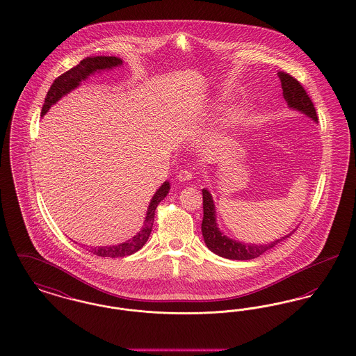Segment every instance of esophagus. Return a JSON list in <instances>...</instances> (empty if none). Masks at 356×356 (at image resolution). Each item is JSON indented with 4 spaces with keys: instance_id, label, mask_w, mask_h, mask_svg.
Returning a JSON list of instances; mask_svg holds the SVG:
<instances>
[{
    "instance_id": "esophagus-1",
    "label": "esophagus",
    "mask_w": 356,
    "mask_h": 356,
    "mask_svg": "<svg viewBox=\"0 0 356 356\" xmlns=\"http://www.w3.org/2000/svg\"><path fill=\"white\" fill-rule=\"evenodd\" d=\"M192 179V173L189 172V170H181L179 172V175H177V180L180 181V183H184V181H188V180H191Z\"/></svg>"
}]
</instances>
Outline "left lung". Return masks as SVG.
Listing matches in <instances>:
<instances>
[{
  "instance_id": "1",
  "label": "left lung",
  "mask_w": 356,
  "mask_h": 356,
  "mask_svg": "<svg viewBox=\"0 0 356 356\" xmlns=\"http://www.w3.org/2000/svg\"><path fill=\"white\" fill-rule=\"evenodd\" d=\"M277 76L280 79L282 89H283V97L287 102L288 106L291 109L305 113L309 119L318 121L315 106L311 102L309 96L307 95L303 85L286 72H279ZM203 211L202 232H203L204 243L212 252L219 254L221 257L231 259V260H251L254 257H259L266 251L273 248L280 241L291 236L295 231L293 229L291 234H288L282 238H277L272 243H268V244H259V245L257 244H245V243H240V241L229 238L224 234H221L220 229L218 228V222H216L215 204H213L211 193L205 188L203 189Z\"/></svg>"
}]
</instances>
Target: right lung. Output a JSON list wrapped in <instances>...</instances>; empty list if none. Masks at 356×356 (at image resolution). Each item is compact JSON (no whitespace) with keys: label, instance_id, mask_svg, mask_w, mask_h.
<instances>
[{"label":"right lung","instance_id":"right-lung-1","mask_svg":"<svg viewBox=\"0 0 356 356\" xmlns=\"http://www.w3.org/2000/svg\"><path fill=\"white\" fill-rule=\"evenodd\" d=\"M121 64H122L121 58L113 57V56H111V57L109 56H97V57L84 58L83 61H80L79 65L63 73L53 81L51 89L47 93L45 102H44L42 111H41V116H44L49 111L51 105H54L63 96H65L70 90L76 89L81 81L88 79V76L93 74L97 70L115 68ZM170 188V183L165 181L156 191V193L153 195L152 200L149 203V207H148L144 225L136 236L125 243L118 244V245H109V247L106 245V247H96V248L90 247L89 252L102 256V257H122V256L135 254L140 248H143V245L147 243L148 237L151 235V231H152L154 211H156L159 203L161 200H164V197L168 195Z\"/></svg>","mask_w":356,"mask_h":356}]
</instances>
